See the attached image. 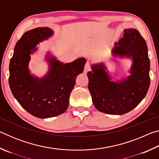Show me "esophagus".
<instances>
[{"label":"esophagus","mask_w":159,"mask_h":159,"mask_svg":"<svg viewBox=\"0 0 159 159\" xmlns=\"http://www.w3.org/2000/svg\"><path fill=\"white\" fill-rule=\"evenodd\" d=\"M90 70V65L89 63H86L85 65V67H84V73L85 74H87L88 71H89Z\"/></svg>","instance_id":"1"}]
</instances>
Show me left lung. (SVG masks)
Instances as JSON below:
<instances>
[{"instance_id": "8db88e82", "label": "left lung", "mask_w": 159, "mask_h": 159, "mask_svg": "<svg viewBox=\"0 0 159 159\" xmlns=\"http://www.w3.org/2000/svg\"><path fill=\"white\" fill-rule=\"evenodd\" d=\"M124 35L113 49L119 57H132L130 76L121 81H111L103 64L92 66L88 74V89L94 106L98 111L113 115L130 111L146 96L150 85V61L147 43L134 29H125Z\"/></svg>"}]
</instances>
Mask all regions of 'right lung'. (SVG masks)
Here are the masks:
<instances>
[{"label":"right lung","instance_id":"1","mask_svg":"<svg viewBox=\"0 0 159 159\" xmlns=\"http://www.w3.org/2000/svg\"><path fill=\"white\" fill-rule=\"evenodd\" d=\"M52 33L48 27L26 31L16 43L9 66L12 95L26 111L41 118L57 116L66 111L76 77L83 72L86 62L81 57L64 64L48 57L50 71L46 76L40 79L31 76L28 69L30 54L36 50L34 48L39 42Z\"/></svg>","mask_w":159,"mask_h":159}]
</instances>
